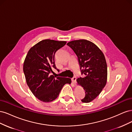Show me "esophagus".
<instances>
[{
	"mask_svg": "<svg viewBox=\"0 0 132 132\" xmlns=\"http://www.w3.org/2000/svg\"><path fill=\"white\" fill-rule=\"evenodd\" d=\"M76 80H77V78H76L75 77H74L73 78H71V81H72V82L74 84L76 83Z\"/></svg>",
	"mask_w": 132,
	"mask_h": 132,
	"instance_id": "obj_1",
	"label": "esophagus"
}]
</instances>
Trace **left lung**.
Here are the masks:
<instances>
[{"label": "left lung", "instance_id": "left-lung-1", "mask_svg": "<svg viewBox=\"0 0 132 132\" xmlns=\"http://www.w3.org/2000/svg\"><path fill=\"white\" fill-rule=\"evenodd\" d=\"M67 45L77 55L83 77L77 79L78 85L85 90L81 101L89 103L96 98L107 82V66L105 55L93 42L86 39L70 41Z\"/></svg>", "mask_w": 132, "mask_h": 132}]
</instances>
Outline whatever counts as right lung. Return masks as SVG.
Segmentation results:
<instances>
[{
    "label": "right lung",
    "instance_id": "1",
    "mask_svg": "<svg viewBox=\"0 0 132 132\" xmlns=\"http://www.w3.org/2000/svg\"><path fill=\"white\" fill-rule=\"evenodd\" d=\"M66 43L44 39L32 47L26 55L23 65L26 83L35 96L42 102L53 101L63 86L71 83L70 78L51 74L53 69L58 70L54 63L55 53Z\"/></svg>",
    "mask_w": 132,
    "mask_h": 132
}]
</instances>
